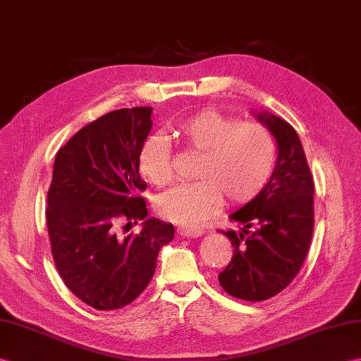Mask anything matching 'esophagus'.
<instances>
[{
    "label": "esophagus",
    "instance_id": "esophagus-1",
    "mask_svg": "<svg viewBox=\"0 0 361 361\" xmlns=\"http://www.w3.org/2000/svg\"><path fill=\"white\" fill-rule=\"evenodd\" d=\"M178 233L181 237H186V238H197L200 235H203V229H200V228H178Z\"/></svg>",
    "mask_w": 361,
    "mask_h": 361
}]
</instances>
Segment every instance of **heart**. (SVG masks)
Returning a JSON list of instances; mask_svg holds the SVG:
<instances>
[{"label": "heart", "instance_id": "obj_1", "mask_svg": "<svg viewBox=\"0 0 361 361\" xmlns=\"http://www.w3.org/2000/svg\"><path fill=\"white\" fill-rule=\"evenodd\" d=\"M178 137L201 152L195 166L198 180L181 183L155 200L164 219L186 228L200 224L219 206L223 195L229 203L245 204L269 184L276 164L272 133L257 123H241L216 111H201L177 123ZM138 167L154 186L172 180L171 146L161 135L141 145Z\"/></svg>", "mask_w": 361, "mask_h": 361}]
</instances>
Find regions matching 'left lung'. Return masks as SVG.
<instances>
[{"instance_id": "1", "label": "left lung", "mask_w": 361, "mask_h": 361, "mask_svg": "<svg viewBox=\"0 0 361 361\" xmlns=\"http://www.w3.org/2000/svg\"><path fill=\"white\" fill-rule=\"evenodd\" d=\"M276 141V164L269 184L229 219L241 231H223L233 257L220 272L229 295L263 301L295 279L311 246L314 231V180L295 129L269 112H252Z\"/></svg>"}]
</instances>
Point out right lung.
I'll list each match as a JSON object with an SVG mask.
<instances>
[{"instance_id": "right-lung-1", "label": "right lung", "mask_w": 361, "mask_h": 361, "mask_svg": "<svg viewBox=\"0 0 361 361\" xmlns=\"http://www.w3.org/2000/svg\"><path fill=\"white\" fill-rule=\"evenodd\" d=\"M152 129V107L118 109L80 129L58 150L47 192V231L64 284L98 311L135 300L152 280L173 226L146 219L138 154ZM118 218L142 219V231L116 235Z\"/></svg>"}]
</instances>
